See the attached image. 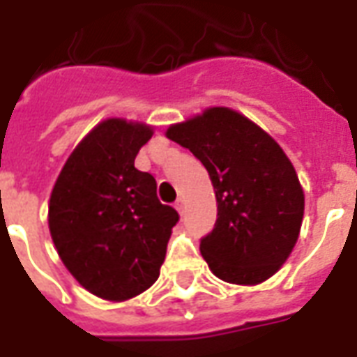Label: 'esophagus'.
<instances>
[{
	"label": "esophagus",
	"mask_w": 357,
	"mask_h": 357,
	"mask_svg": "<svg viewBox=\"0 0 357 357\" xmlns=\"http://www.w3.org/2000/svg\"><path fill=\"white\" fill-rule=\"evenodd\" d=\"M176 210H178L179 214H183V210H185V202H183V199H178V201H176Z\"/></svg>",
	"instance_id": "1"
}]
</instances>
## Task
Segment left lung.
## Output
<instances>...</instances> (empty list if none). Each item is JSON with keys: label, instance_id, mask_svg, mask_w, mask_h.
Listing matches in <instances>:
<instances>
[{"label": "left lung", "instance_id": "obj_1", "mask_svg": "<svg viewBox=\"0 0 357 357\" xmlns=\"http://www.w3.org/2000/svg\"><path fill=\"white\" fill-rule=\"evenodd\" d=\"M166 137L189 149L216 193L214 229L201 255L225 283L258 284L291 256L304 218L294 166L268 132L227 107L172 124Z\"/></svg>", "mask_w": 357, "mask_h": 357}]
</instances>
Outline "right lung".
Here are the masks:
<instances>
[{
  "mask_svg": "<svg viewBox=\"0 0 357 357\" xmlns=\"http://www.w3.org/2000/svg\"><path fill=\"white\" fill-rule=\"evenodd\" d=\"M153 126L107 118L66 158L50 199L51 239L78 283L124 302L147 291L178 212L156 199V181L133 166Z\"/></svg>",
  "mask_w": 357,
  "mask_h": 357,
  "instance_id": "obj_1",
  "label": "right lung"
}]
</instances>
